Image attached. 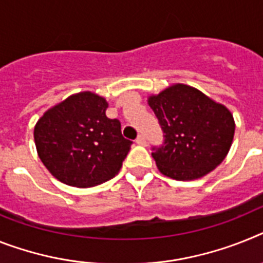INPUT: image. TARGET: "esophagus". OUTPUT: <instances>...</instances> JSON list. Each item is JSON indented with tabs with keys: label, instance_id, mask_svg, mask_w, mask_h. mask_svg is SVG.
Here are the masks:
<instances>
[{
	"label": "esophagus",
	"instance_id": "esophagus-1",
	"mask_svg": "<svg viewBox=\"0 0 263 263\" xmlns=\"http://www.w3.org/2000/svg\"><path fill=\"white\" fill-rule=\"evenodd\" d=\"M136 143H138V144H140V145L147 144V140H145V138H144V135H143V134H140V135L136 138Z\"/></svg>",
	"mask_w": 263,
	"mask_h": 263
}]
</instances>
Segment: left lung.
Returning a JSON list of instances; mask_svg holds the SVG:
<instances>
[{"mask_svg": "<svg viewBox=\"0 0 263 263\" xmlns=\"http://www.w3.org/2000/svg\"><path fill=\"white\" fill-rule=\"evenodd\" d=\"M163 131L152 145L159 171L176 180L202 178L223 162L233 143L231 112L200 90L176 84L148 99Z\"/></svg>", "mask_w": 263, "mask_h": 263, "instance_id": "obj_1", "label": "left lung"}]
</instances>
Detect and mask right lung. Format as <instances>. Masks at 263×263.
Returning a JSON list of instances; mask_svg holds the SVG:
<instances>
[{
  "instance_id": "right-lung-1",
  "label": "right lung",
  "mask_w": 263,
  "mask_h": 263,
  "mask_svg": "<svg viewBox=\"0 0 263 263\" xmlns=\"http://www.w3.org/2000/svg\"><path fill=\"white\" fill-rule=\"evenodd\" d=\"M107 108L103 98L81 92L37 121V152L56 179L68 186L92 187L119 173L132 142L121 135L118 119L107 118Z\"/></svg>"
}]
</instances>
